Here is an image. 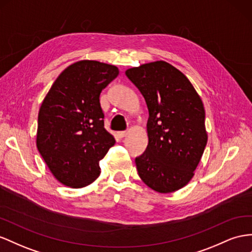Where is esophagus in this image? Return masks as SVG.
Masks as SVG:
<instances>
[{
  "label": "esophagus",
  "mask_w": 252,
  "mask_h": 252,
  "mask_svg": "<svg viewBox=\"0 0 252 252\" xmlns=\"http://www.w3.org/2000/svg\"><path fill=\"white\" fill-rule=\"evenodd\" d=\"M127 134H128V131H119V132H118L119 138H125Z\"/></svg>",
  "instance_id": "34e87169"
}]
</instances>
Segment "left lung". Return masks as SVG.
Returning <instances> with one entry per match:
<instances>
[{
  "label": "left lung",
  "instance_id": "8db88e82",
  "mask_svg": "<svg viewBox=\"0 0 252 252\" xmlns=\"http://www.w3.org/2000/svg\"><path fill=\"white\" fill-rule=\"evenodd\" d=\"M125 74L149 112L148 145L135 158L140 178L156 192L178 191L193 178L207 145L202 100L185 74L166 61L141 64Z\"/></svg>",
  "mask_w": 252,
  "mask_h": 252
}]
</instances>
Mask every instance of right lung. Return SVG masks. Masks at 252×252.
<instances>
[{
  "label": "right lung",
  "instance_id": "right-lung-1",
  "mask_svg": "<svg viewBox=\"0 0 252 252\" xmlns=\"http://www.w3.org/2000/svg\"><path fill=\"white\" fill-rule=\"evenodd\" d=\"M119 75L115 65L80 60L61 72L38 114L36 144L53 176L80 189L98 178L99 161L115 144L104 127L99 95Z\"/></svg>",
  "mask_w": 252,
  "mask_h": 252
}]
</instances>
